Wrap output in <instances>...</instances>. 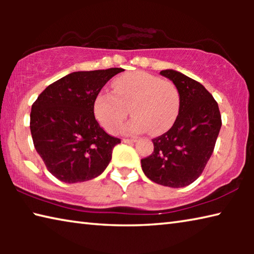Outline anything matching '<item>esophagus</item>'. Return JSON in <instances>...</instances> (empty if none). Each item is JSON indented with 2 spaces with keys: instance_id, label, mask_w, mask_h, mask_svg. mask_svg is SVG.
I'll return each mask as SVG.
<instances>
[{
  "instance_id": "esophagus-1",
  "label": "esophagus",
  "mask_w": 254,
  "mask_h": 254,
  "mask_svg": "<svg viewBox=\"0 0 254 254\" xmlns=\"http://www.w3.org/2000/svg\"><path fill=\"white\" fill-rule=\"evenodd\" d=\"M122 141H123L124 143H131V142H135V141H136V137H130V139H128V137H127H127H126V139H123Z\"/></svg>"
}]
</instances>
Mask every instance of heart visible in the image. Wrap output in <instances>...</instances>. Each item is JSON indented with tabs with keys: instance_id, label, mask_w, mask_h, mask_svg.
<instances>
[{
	"instance_id": "obj_1",
	"label": "heart",
	"mask_w": 254,
	"mask_h": 254,
	"mask_svg": "<svg viewBox=\"0 0 254 254\" xmlns=\"http://www.w3.org/2000/svg\"><path fill=\"white\" fill-rule=\"evenodd\" d=\"M113 86L114 92L102 91L94 102L95 117L106 131H117L130 111L133 118L124 132L159 135L173 127L180 109L174 83L145 71H132L120 76Z\"/></svg>"
}]
</instances>
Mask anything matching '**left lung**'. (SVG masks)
<instances>
[{
    "mask_svg": "<svg viewBox=\"0 0 254 254\" xmlns=\"http://www.w3.org/2000/svg\"><path fill=\"white\" fill-rule=\"evenodd\" d=\"M160 75L173 80L180 96L174 126L152 140L154 149L141 159L144 175L167 187H185L203 173L214 151L222 119L217 102L198 81L173 69Z\"/></svg>",
    "mask_w": 254,
    "mask_h": 254,
    "instance_id": "obj_1",
    "label": "left lung"
}]
</instances>
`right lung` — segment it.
Returning <instances> with one entry per match:
<instances>
[{
  "label": "right lung",
  "instance_id": "add662e5",
  "mask_svg": "<svg viewBox=\"0 0 254 254\" xmlns=\"http://www.w3.org/2000/svg\"><path fill=\"white\" fill-rule=\"evenodd\" d=\"M123 68L75 71L50 84L32 104L30 130L34 148L60 182H87L100 176L121 143L103 130L94 102L107 81Z\"/></svg>",
  "mask_w": 254,
  "mask_h": 254
}]
</instances>
